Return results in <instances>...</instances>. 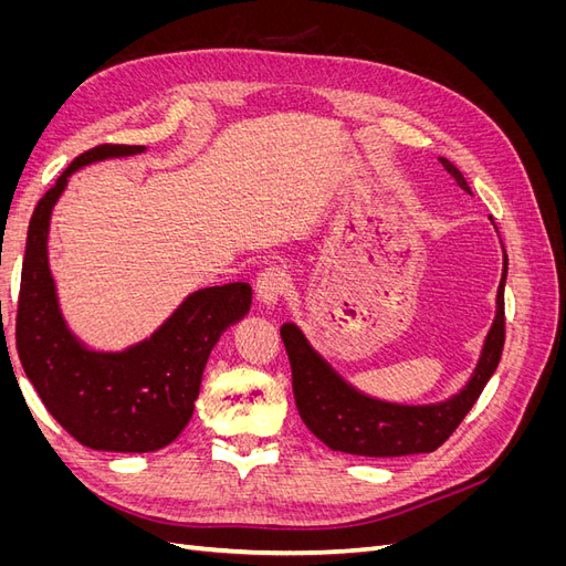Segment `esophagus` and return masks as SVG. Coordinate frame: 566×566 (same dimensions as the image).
<instances>
[{
    "mask_svg": "<svg viewBox=\"0 0 566 566\" xmlns=\"http://www.w3.org/2000/svg\"><path fill=\"white\" fill-rule=\"evenodd\" d=\"M285 285H287L285 271L279 266H269L260 273V276H256L254 290H256V297H260V302H264L266 306H273L285 293Z\"/></svg>",
    "mask_w": 566,
    "mask_h": 566,
    "instance_id": "1",
    "label": "esophagus"
}]
</instances>
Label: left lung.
<instances>
[{
	"instance_id": "left-lung-1",
	"label": "left lung",
	"mask_w": 566,
	"mask_h": 566,
	"mask_svg": "<svg viewBox=\"0 0 566 566\" xmlns=\"http://www.w3.org/2000/svg\"><path fill=\"white\" fill-rule=\"evenodd\" d=\"M439 163L462 191L472 193L465 177L451 160L439 158ZM505 279L507 254H503L495 318L470 380L451 399L437 403H394L368 397L325 361L295 323H283L281 337L293 368L295 403L304 424L328 449L352 455L394 458L437 451L470 413L479 394L499 368L505 345Z\"/></svg>"
}]
</instances>
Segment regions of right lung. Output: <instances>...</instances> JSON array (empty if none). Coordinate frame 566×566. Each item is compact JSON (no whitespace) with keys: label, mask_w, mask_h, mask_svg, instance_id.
<instances>
[{"label":"right lung","mask_w":566,"mask_h":566,"mask_svg":"<svg viewBox=\"0 0 566 566\" xmlns=\"http://www.w3.org/2000/svg\"><path fill=\"white\" fill-rule=\"evenodd\" d=\"M144 150L104 144L82 153L38 202L28 227L15 349L49 413L96 451L148 453L172 443L193 416L210 352L252 304L248 283L196 290L156 333L123 352L90 349L67 328L49 269L51 212L77 169Z\"/></svg>","instance_id":"1"}]
</instances>
